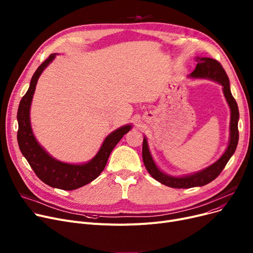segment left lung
<instances>
[{"instance_id": "1", "label": "left lung", "mask_w": 253, "mask_h": 253, "mask_svg": "<svg viewBox=\"0 0 253 253\" xmlns=\"http://www.w3.org/2000/svg\"><path fill=\"white\" fill-rule=\"evenodd\" d=\"M195 71L190 75L192 78L199 79H209L212 81H215L222 86L223 95L227 99V102L231 109V122H230V141L227 150L218 160L207 168L195 172L193 174L184 175L180 177H175L168 175L162 172L156 165L154 159L149 150L148 140L143 137L142 142V160L145 168L149 173L159 182H161L167 187L174 189H190L194 187H202L213 179H215L223 168L227 165L231 157L234 155L237 144L239 140V131H238V121H239V110L235 98L232 95L230 89L229 77L223 70L221 64L209 57H197Z\"/></svg>"}]
</instances>
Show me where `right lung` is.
Listing matches in <instances>:
<instances>
[{
	"mask_svg": "<svg viewBox=\"0 0 253 253\" xmlns=\"http://www.w3.org/2000/svg\"><path fill=\"white\" fill-rule=\"evenodd\" d=\"M55 56V53H53L37 69L31 80L29 90L20 100L17 112V141L22 155L40 179L52 188L73 191L83 187L99 176L113 149L127 132L130 131L132 126L125 125L110 133L104 139L95 157L87 163L69 164L52 158L39 144L33 133L30 111L38 80Z\"/></svg>",
	"mask_w": 253,
	"mask_h": 253,
	"instance_id": "right-lung-1",
	"label": "right lung"
}]
</instances>
